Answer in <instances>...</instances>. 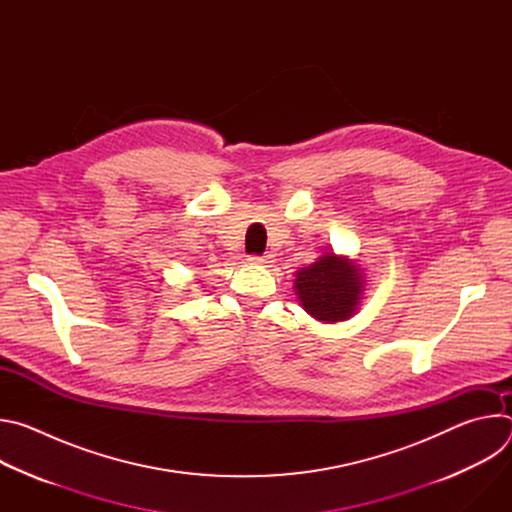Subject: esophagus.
<instances>
[{
    "mask_svg": "<svg viewBox=\"0 0 512 512\" xmlns=\"http://www.w3.org/2000/svg\"><path fill=\"white\" fill-rule=\"evenodd\" d=\"M249 261L255 265H269V263H273V257L271 255H251Z\"/></svg>",
    "mask_w": 512,
    "mask_h": 512,
    "instance_id": "34e87169",
    "label": "esophagus"
}]
</instances>
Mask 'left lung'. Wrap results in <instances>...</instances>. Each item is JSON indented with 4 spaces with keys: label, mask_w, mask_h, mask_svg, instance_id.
<instances>
[{
    "label": "left lung",
    "mask_w": 512,
    "mask_h": 512,
    "mask_svg": "<svg viewBox=\"0 0 512 512\" xmlns=\"http://www.w3.org/2000/svg\"><path fill=\"white\" fill-rule=\"evenodd\" d=\"M294 287L300 306L310 316L332 324L348 320L358 310L364 277L354 261L326 253L296 273Z\"/></svg>",
    "instance_id": "left-lung-1"
}]
</instances>
